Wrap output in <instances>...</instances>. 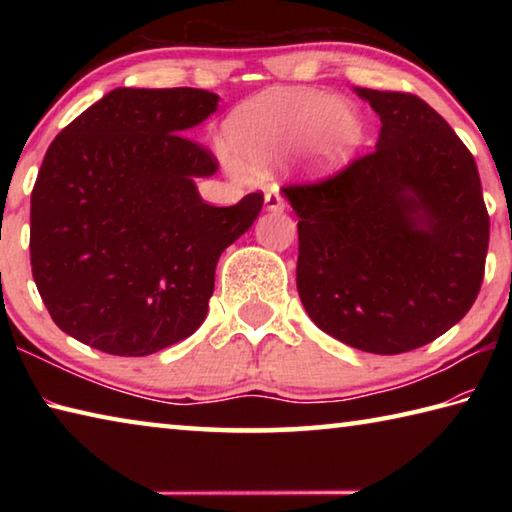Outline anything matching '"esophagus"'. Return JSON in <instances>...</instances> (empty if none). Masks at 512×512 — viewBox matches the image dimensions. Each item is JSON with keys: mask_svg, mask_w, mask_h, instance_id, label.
<instances>
[{"mask_svg": "<svg viewBox=\"0 0 512 512\" xmlns=\"http://www.w3.org/2000/svg\"><path fill=\"white\" fill-rule=\"evenodd\" d=\"M264 205H266L268 212H282L284 210V198L280 194V189H277V187L268 189L266 196H264Z\"/></svg>", "mask_w": 512, "mask_h": 512, "instance_id": "34e87169", "label": "esophagus"}]
</instances>
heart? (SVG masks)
I'll list each match as a JSON object with an SVG mask.
<instances>
[{
	"mask_svg": "<svg viewBox=\"0 0 512 512\" xmlns=\"http://www.w3.org/2000/svg\"><path fill=\"white\" fill-rule=\"evenodd\" d=\"M366 135L361 112L318 90H271L232 112L228 137L237 155L223 153L235 176L268 171L298 151L309 178H329L348 167Z\"/></svg>",
	"mask_w": 512,
	"mask_h": 512,
	"instance_id": "obj_1",
	"label": "heart"
}]
</instances>
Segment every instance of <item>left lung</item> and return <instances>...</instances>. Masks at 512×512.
<instances>
[{
	"instance_id": "1",
	"label": "left lung",
	"mask_w": 512,
	"mask_h": 512,
	"mask_svg": "<svg viewBox=\"0 0 512 512\" xmlns=\"http://www.w3.org/2000/svg\"><path fill=\"white\" fill-rule=\"evenodd\" d=\"M377 112L375 151L287 187L302 307L341 343L400 354L454 327L481 289L490 219L467 146L422 99L352 88Z\"/></svg>"
}]
</instances>
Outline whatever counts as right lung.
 Wrapping results in <instances>:
<instances>
[{
    "instance_id": "1",
    "label": "right lung",
    "mask_w": 512,
    "mask_h": 512,
    "mask_svg": "<svg viewBox=\"0 0 512 512\" xmlns=\"http://www.w3.org/2000/svg\"><path fill=\"white\" fill-rule=\"evenodd\" d=\"M216 108L207 90L115 88L51 142L31 194V268L76 341L146 357L203 325L221 253L264 205L198 194L219 164L185 133Z\"/></svg>"
}]
</instances>
